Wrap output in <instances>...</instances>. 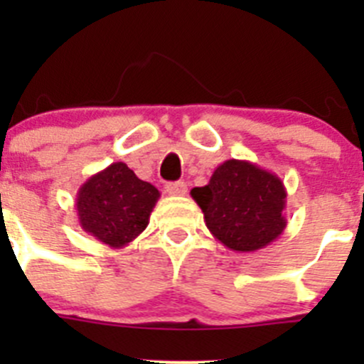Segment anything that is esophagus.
Listing matches in <instances>:
<instances>
[{
  "mask_svg": "<svg viewBox=\"0 0 364 364\" xmlns=\"http://www.w3.org/2000/svg\"><path fill=\"white\" fill-rule=\"evenodd\" d=\"M165 192H167L168 196H174V197L186 196V192H188V185H186L185 181L167 183V185H165Z\"/></svg>",
  "mask_w": 364,
  "mask_h": 364,
  "instance_id": "obj_1",
  "label": "esophagus"
}]
</instances>
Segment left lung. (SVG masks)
Listing matches in <instances>:
<instances>
[{
    "instance_id": "1",
    "label": "left lung",
    "mask_w": 364,
    "mask_h": 364,
    "mask_svg": "<svg viewBox=\"0 0 364 364\" xmlns=\"http://www.w3.org/2000/svg\"><path fill=\"white\" fill-rule=\"evenodd\" d=\"M209 232L234 252H255L273 243L287 227L284 181L247 160H227L205 186L192 188Z\"/></svg>"
}]
</instances>
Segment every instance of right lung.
<instances>
[{
  "instance_id": "right-lung-1",
  "label": "right lung",
  "mask_w": 364,
  "mask_h": 364,
  "mask_svg": "<svg viewBox=\"0 0 364 364\" xmlns=\"http://www.w3.org/2000/svg\"><path fill=\"white\" fill-rule=\"evenodd\" d=\"M160 192L123 161L91 176L77 193V216L84 232L111 248H123L148 227Z\"/></svg>"
}]
</instances>
